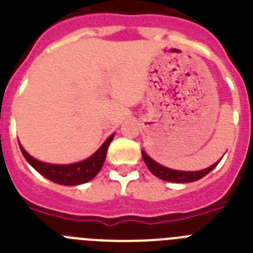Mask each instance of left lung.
<instances>
[{
    "label": "left lung",
    "instance_id": "obj_1",
    "mask_svg": "<svg viewBox=\"0 0 253 253\" xmlns=\"http://www.w3.org/2000/svg\"><path fill=\"white\" fill-rule=\"evenodd\" d=\"M141 154L145 164H146L149 170H150L155 177L163 179V181L174 182V183H188V182L199 181V179H201L203 177H205L208 173L211 172L212 169L218 166V163L220 162V160H218L216 163H214L212 166H210L206 169H201V170H196V172H186V170H175V169L167 168V167L157 163V162L151 159L144 150L141 151Z\"/></svg>",
    "mask_w": 253,
    "mask_h": 253
}]
</instances>
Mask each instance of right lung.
<instances>
[{"label": "right lung", "instance_id": "right-lung-1", "mask_svg": "<svg viewBox=\"0 0 253 253\" xmlns=\"http://www.w3.org/2000/svg\"><path fill=\"white\" fill-rule=\"evenodd\" d=\"M113 136L114 135L109 136L108 139L103 142L102 146L91 157L74 164L44 163V162H41V160L35 159L32 155H29L26 153L25 149L21 146V144H19V146H20L24 158L28 160V163L37 172L41 173L43 177L54 182V183L65 184V186H78V184H83L91 181L99 173L103 163H104L105 157H107V150H108L109 144L113 140Z\"/></svg>", "mask_w": 253, "mask_h": 253}]
</instances>
